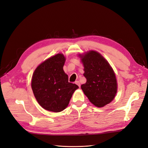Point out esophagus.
<instances>
[{"label":"esophagus","mask_w":148,"mask_h":148,"mask_svg":"<svg viewBox=\"0 0 148 148\" xmlns=\"http://www.w3.org/2000/svg\"><path fill=\"white\" fill-rule=\"evenodd\" d=\"M75 83L78 85V86H79V88H80V83H79L78 81H77V82H75Z\"/></svg>","instance_id":"1"}]
</instances>
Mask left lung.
Instances as JSON below:
<instances>
[{
  "mask_svg": "<svg viewBox=\"0 0 148 148\" xmlns=\"http://www.w3.org/2000/svg\"><path fill=\"white\" fill-rule=\"evenodd\" d=\"M86 82L81 88L92 104L102 107L112 101L117 91V79L109 62L95 51L79 55Z\"/></svg>",
  "mask_w": 148,
  "mask_h": 148,
  "instance_id": "left-lung-1",
  "label": "left lung"
}]
</instances>
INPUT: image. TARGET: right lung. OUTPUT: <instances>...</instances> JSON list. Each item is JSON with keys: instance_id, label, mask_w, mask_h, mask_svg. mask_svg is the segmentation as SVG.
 I'll return each instance as SVG.
<instances>
[{"instance_id": "right-lung-1", "label": "right lung", "mask_w": 148, "mask_h": 148, "mask_svg": "<svg viewBox=\"0 0 148 148\" xmlns=\"http://www.w3.org/2000/svg\"><path fill=\"white\" fill-rule=\"evenodd\" d=\"M65 57L57 53L40 64L34 70L31 88L38 102L49 111L59 112L68 106L77 84L69 82L63 67Z\"/></svg>"}]
</instances>
